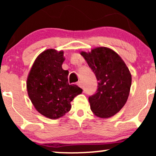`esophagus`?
<instances>
[{"mask_svg":"<svg viewBox=\"0 0 156 156\" xmlns=\"http://www.w3.org/2000/svg\"><path fill=\"white\" fill-rule=\"evenodd\" d=\"M77 85H78V87H80V88H82V87H83V83H82V81H80V80L77 82Z\"/></svg>","mask_w":156,"mask_h":156,"instance_id":"1","label":"esophagus"}]
</instances>
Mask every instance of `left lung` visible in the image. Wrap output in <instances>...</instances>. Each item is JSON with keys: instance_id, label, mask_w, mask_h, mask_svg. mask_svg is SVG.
<instances>
[{"instance_id": "obj_1", "label": "left lung", "mask_w": 156, "mask_h": 156, "mask_svg": "<svg viewBox=\"0 0 156 156\" xmlns=\"http://www.w3.org/2000/svg\"><path fill=\"white\" fill-rule=\"evenodd\" d=\"M80 54L98 80L95 94L89 97L91 110L101 118L112 117L124 106L131 86V75L117 53L105 47Z\"/></svg>"}]
</instances>
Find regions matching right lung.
<instances>
[{
  "mask_svg": "<svg viewBox=\"0 0 156 156\" xmlns=\"http://www.w3.org/2000/svg\"><path fill=\"white\" fill-rule=\"evenodd\" d=\"M64 52L48 49L36 58L27 79V91L35 108L50 119H58L71 108V101L83 90L68 83Z\"/></svg>",
  "mask_w": 156,
  "mask_h": 156,
  "instance_id": "obj_1",
  "label": "right lung"
}]
</instances>
